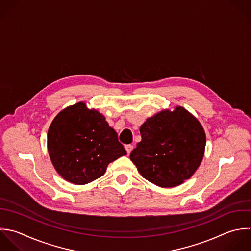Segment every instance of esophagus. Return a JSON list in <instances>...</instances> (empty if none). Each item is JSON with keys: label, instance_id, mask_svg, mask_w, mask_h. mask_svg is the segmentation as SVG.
Listing matches in <instances>:
<instances>
[{"label": "esophagus", "instance_id": "1", "mask_svg": "<svg viewBox=\"0 0 251 251\" xmlns=\"http://www.w3.org/2000/svg\"><path fill=\"white\" fill-rule=\"evenodd\" d=\"M133 146L132 145H127V146H125V149H126V151H127V153L128 154H130L131 153V151H133Z\"/></svg>", "mask_w": 251, "mask_h": 251}]
</instances>
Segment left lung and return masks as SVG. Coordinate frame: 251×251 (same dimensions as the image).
Instances as JSON below:
<instances>
[{"instance_id": "8db88e82", "label": "left lung", "mask_w": 251, "mask_h": 251, "mask_svg": "<svg viewBox=\"0 0 251 251\" xmlns=\"http://www.w3.org/2000/svg\"><path fill=\"white\" fill-rule=\"evenodd\" d=\"M142 141L130 154L140 174L161 188L190 179L200 167L206 136L201 122L186 108L163 109L141 126Z\"/></svg>"}]
</instances>
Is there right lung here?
<instances>
[{
	"mask_svg": "<svg viewBox=\"0 0 251 251\" xmlns=\"http://www.w3.org/2000/svg\"><path fill=\"white\" fill-rule=\"evenodd\" d=\"M48 151L67 182L86 185L101 177L108 164L127 152L105 117L79 101L59 111L48 131Z\"/></svg>",
	"mask_w": 251,
	"mask_h": 251,
	"instance_id": "obj_1",
	"label": "right lung"
}]
</instances>
